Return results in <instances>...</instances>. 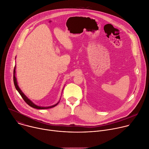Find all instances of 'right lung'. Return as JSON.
Listing matches in <instances>:
<instances>
[{
    "mask_svg": "<svg viewBox=\"0 0 149 149\" xmlns=\"http://www.w3.org/2000/svg\"><path fill=\"white\" fill-rule=\"evenodd\" d=\"M13 81H14V84H15V86L16 88V90L18 91V92L19 93V94L20 95V96H22V97L23 98V99L24 100V102L31 107H33V108H35V109H50V108H52V107H53L54 106H56L58 103L53 106H49V107H40V106H38L36 104H35L31 100H30L21 91V90L20 89V88L19 87L18 85H17V80H16V78L15 77V67L14 68V70H13Z\"/></svg>",
    "mask_w": 149,
    "mask_h": 149,
    "instance_id": "right-lung-1",
    "label": "right lung"
}]
</instances>
